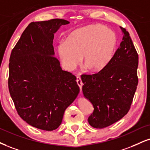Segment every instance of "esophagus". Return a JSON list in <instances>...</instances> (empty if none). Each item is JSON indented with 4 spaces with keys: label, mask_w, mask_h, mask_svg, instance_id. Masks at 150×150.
Segmentation results:
<instances>
[{
    "label": "esophagus",
    "mask_w": 150,
    "mask_h": 150,
    "mask_svg": "<svg viewBox=\"0 0 150 150\" xmlns=\"http://www.w3.org/2000/svg\"><path fill=\"white\" fill-rule=\"evenodd\" d=\"M76 82H77V84H78L79 87H80V91H81V90H82V86L83 85V83L82 82V80H81L80 77H79V76L77 77Z\"/></svg>",
    "instance_id": "obj_1"
}]
</instances>
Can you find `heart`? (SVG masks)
<instances>
[{
  "mask_svg": "<svg viewBox=\"0 0 150 150\" xmlns=\"http://www.w3.org/2000/svg\"><path fill=\"white\" fill-rule=\"evenodd\" d=\"M117 46L116 33L101 25H89L72 32L57 47V54L66 70L78 64L80 57L89 71L98 73L109 64Z\"/></svg>",
  "mask_w": 150,
  "mask_h": 150,
  "instance_id": "1",
  "label": "heart"
}]
</instances>
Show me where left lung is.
<instances>
[{"label":"left lung","instance_id":"obj_1","mask_svg":"<svg viewBox=\"0 0 150 150\" xmlns=\"http://www.w3.org/2000/svg\"><path fill=\"white\" fill-rule=\"evenodd\" d=\"M121 28L123 41L109 64L82 77L83 95L94 108L88 122L96 129L107 127L127 114L138 85V55L129 32Z\"/></svg>","mask_w":150,"mask_h":150}]
</instances>
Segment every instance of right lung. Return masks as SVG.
<instances>
[{
    "label": "right lung",
    "mask_w": 150,
    "mask_h": 150,
    "mask_svg": "<svg viewBox=\"0 0 150 150\" xmlns=\"http://www.w3.org/2000/svg\"><path fill=\"white\" fill-rule=\"evenodd\" d=\"M64 19L31 22L11 52L8 87L18 114L44 131L57 129L80 92L76 77L61 69L53 40Z\"/></svg>",
    "instance_id": "right-lung-1"
}]
</instances>
